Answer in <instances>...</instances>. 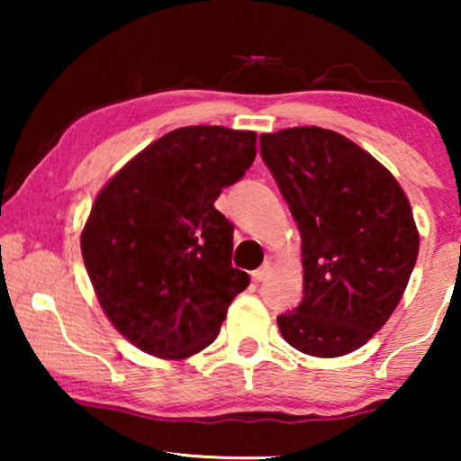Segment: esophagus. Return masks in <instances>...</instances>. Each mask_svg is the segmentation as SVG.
I'll return each mask as SVG.
<instances>
[{
    "mask_svg": "<svg viewBox=\"0 0 461 461\" xmlns=\"http://www.w3.org/2000/svg\"><path fill=\"white\" fill-rule=\"evenodd\" d=\"M270 270H273V264H270V262H264L260 268H258V270H254V273H251V279H254L256 283H260V281H264V279H267V276L270 275Z\"/></svg>",
    "mask_w": 461,
    "mask_h": 461,
    "instance_id": "1",
    "label": "esophagus"
}]
</instances>
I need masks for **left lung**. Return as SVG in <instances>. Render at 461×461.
<instances>
[{"label": "left lung", "mask_w": 461, "mask_h": 461, "mask_svg": "<svg viewBox=\"0 0 461 461\" xmlns=\"http://www.w3.org/2000/svg\"><path fill=\"white\" fill-rule=\"evenodd\" d=\"M260 155L300 229L304 298L276 317L311 357L361 348L394 312L418 260L411 205L393 174L338 131L260 136Z\"/></svg>", "instance_id": "left-lung-1"}]
</instances>
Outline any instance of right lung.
<instances>
[{"instance_id": "1", "label": "right lung", "mask_w": 461, "mask_h": 461, "mask_svg": "<svg viewBox=\"0 0 461 461\" xmlns=\"http://www.w3.org/2000/svg\"><path fill=\"white\" fill-rule=\"evenodd\" d=\"M256 159V131L178 128L119 169L94 201L81 254L100 306L136 348L186 358L216 339L249 285L213 203Z\"/></svg>"}]
</instances>
